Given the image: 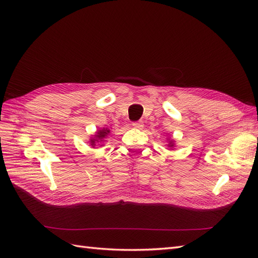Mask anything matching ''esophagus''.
<instances>
[{
    "label": "esophagus",
    "instance_id": "esophagus-1",
    "mask_svg": "<svg viewBox=\"0 0 258 258\" xmlns=\"http://www.w3.org/2000/svg\"><path fill=\"white\" fill-rule=\"evenodd\" d=\"M132 126L137 129H142L144 127V123H143V121H135V122H132Z\"/></svg>",
    "mask_w": 258,
    "mask_h": 258
}]
</instances>
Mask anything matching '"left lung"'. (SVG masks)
<instances>
[{
    "label": "left lung",
    "instance_id": "obj_1",
    "mask_svg": "<svg viewBox=\"0 0 258 258\" xmlns=\"http://www.w3.org/2000/svg\"><path fill=\"white\" fill-rule=\"evenodd\" d=\"M173 142H174V141H172V140H171V141H170L169 144H168L169 147H173V146H174V143H173Z\"/></svg>",
    "mask_w": 258,
    "mask_h": 258
}]
</instances>
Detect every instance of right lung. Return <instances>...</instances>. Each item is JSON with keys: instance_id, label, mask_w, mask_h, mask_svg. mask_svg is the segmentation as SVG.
Returning <instances> with one entry per match:
<instances>
[{"instance_id": "add662e5", "label": "right lung", "mask_w": 258, "mask_h": 258, "mask_svg": "<svg viewBox=\"0 0 258 258\" xmlns=\"http://www.w3.org/2000/svg\"><path fill=\"white\" fill-rule=\"evenodd\" d=\"M108 134H110V129H107V128L98 130L95 137L90 139L91 146H95L96 143H98V142H103V139H105L108 136Z\"/></svg>"}]
</instances>
